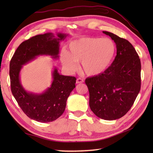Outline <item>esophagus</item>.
Wrapping results in <instances>:
<instances>
[{"mask_svg": "<svg viewBox=\"0 0 153 153\" xmlns=\"http://www.w3.org/2000/svg\"><path fill=\"white\" fill-rule=\"evenodd\" d=\"M84 82V80L81 77H79V78H77L76 80V84H81V83H83Z\"/></svg>", "mask_w": 153, "mask_h": 153, "instance_id": "34e87169", "label": "esophagus"}]
</instances>
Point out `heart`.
I'll list each match as a JSON object with an SVG mask.
<instances>
[{
	"instance_id": "heart-1",
	"label": "heart",
	"mask_w": 153,
	"mask_h": 153,
	"mask_svg": "<svg viewBox=\"0 0 153 153\" xmlns=\"http://www.w3.org/2000/svg\"><path fill=\"white\" fill-rule=\"evenodd\" d=\"M69 52L62 51L61 61L69 71L77 69L81 62L82 69L87 76H98L107 71L115 59L117 46L113 40L105 38L83 37L71 41Z\"/></svg>"
}]
</instances>
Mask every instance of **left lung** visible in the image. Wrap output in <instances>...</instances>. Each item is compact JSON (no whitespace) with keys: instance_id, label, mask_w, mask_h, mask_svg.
Here are the masks:
<instances>
[{"instance_id":"obj_1","label":"left lung","mask_w":153,"mask_h":153,"mask_svg":"<svg viewBox=\"0 0 153 153\" xmlns=\"http://www.w3.org/2000/svg\"><path fill=\"white\" fill-rule=\"evenodd\" d=\"M117 46V55L109 69L85 80L89 90L90 109L99 118L115 120L132 107L140 90L141 63L131 44L113 33L103 31Z\"/></svg>"}]
</instances>
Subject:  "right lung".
<instances>
[{"label":"right lung","mask_w":153,"mask_h":153,"mask_svg":"<svg viewBox=\"0 0 153 153\" xmlns=\"http://www.w3.org/2000/svg\"><path fill=\"white\" fill-rule=\"evenodd\" d=\"M67 34L52 33L37 35L23 42L18 46L10 62L9 76L12 94L18 105L28 117L41 123L56 120L65 109L67 98L75 88L76 78L60 75L55 68L51 86L40 94L25 91L21 84L19 73L22 65L39 55L59 57V42Z\"/></svg>","instance_id":"right-lung-1"}]
</instances>
